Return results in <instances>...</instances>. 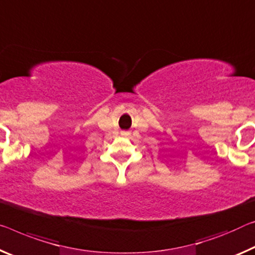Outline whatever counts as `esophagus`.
Returning <instances> with one entry per match:
<instances>
[{
  "label": "esophagus",
  "instance_id": "34e87169",
  "mask_svg": "<svg viewBox=\"0 0 255 255\" xmlns=\"http://www.w3.org/2000/svg\"><path fill=\"white\" fill-rule=\"evenodd\" d=\"M128 131H123V132H122V135H128Z\"/></svg>",
  "mask_w": 255,
  "mask_h": 255
}]
</instances>
